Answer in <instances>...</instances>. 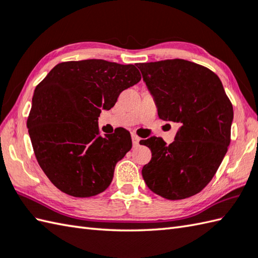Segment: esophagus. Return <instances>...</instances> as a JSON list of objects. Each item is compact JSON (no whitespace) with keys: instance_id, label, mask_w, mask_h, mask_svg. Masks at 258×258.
Listing matches in <instances>:
<instances>
[{"instance_id":"1","label":"esophagus","mask_w":258,"mask_h":258,"mask_svg":"<svg viewBox=\"0 0 258 258\" xmlns=\"http://www.w3.org/2000/svg\"><path fill=\"white\" fill-rule=\"evenodd\" d=\"M140 138L138 135H135V134H132V142H133V145H139V143H140Z\"/></svg>"}]
</instances>
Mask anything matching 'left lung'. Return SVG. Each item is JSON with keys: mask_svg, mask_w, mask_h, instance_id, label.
Wrapping results in <instances>:
<instances>
[{"mask_svg": "<svg viewBox=\"0 0 258 258\" xmlns=\"http://www.w3.org/2000/svg\"><path fill=\"white\" fill-rule=\"evenodd\" d=\"M138 68L158 116L179 125L169 145L161 138L142 140L152 152L142 175L149 188L164 199H187L211 182L226 154L233 105L220 78L200 64L174 58L138 63Z\"/></svg>", "mask_w": 258, "mask_h": 258, "instance_id": "obj_1", "label": "left lung"}]
</instances>
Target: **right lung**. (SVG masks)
<instances>
[{
	"mask_svg": "<svg viewBox=\"0 0 258 258\" xmlns=\"http://www.w3.org/2000/svg\"><path fill=\"white\" fill-rule=\"evenodd\" d=\"M140 81L133 64L84 59L57 64L36 86L27 128L38 165L63 193L91 197L111 184L132 139L126 130L103 138L97 119Z\"/></svg>",
	"mask_w": 258,
	"mask_h": 258,
	"instance_id": "1",
	"label": "right lung"
}]
</instances>
